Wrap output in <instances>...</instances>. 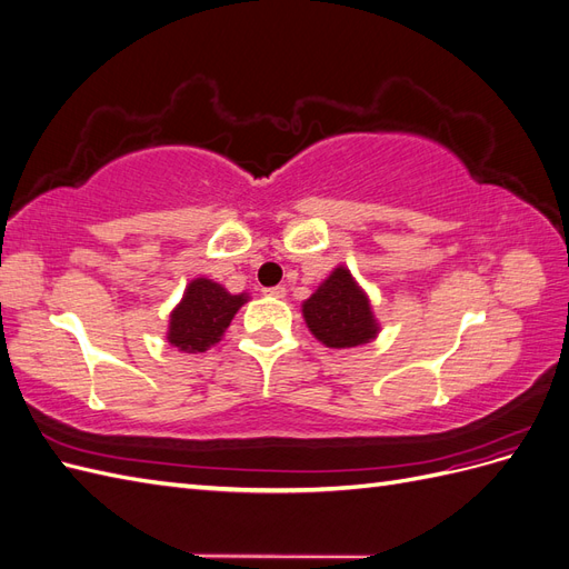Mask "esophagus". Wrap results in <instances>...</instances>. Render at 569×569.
<instances>
[{"mask_svg": "<svg viewBox=\"0 0 569 569\" xmlns=\"http://www.w3.org/2000/svg\"><path fill=\"white\" fill-rule=\"evenodd\" d=\"M263 295H266V297H272V299H282V297H284V287H282V284L268 287V289H263Z\"/></svg>", "mask_w": 569, "mask_h": 569, "instance_id": "1", "label": "esophagus"}]
</instances>
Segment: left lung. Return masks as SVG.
Instances as JSON below:
<instances>
[{"instance_id":"left-lung-1","label":"left lung","mask_w":569,"mask_h":569,"mask_svg":"<svg viewBox=\"0 0 569 569\" xmlns=\"http://www.w3.org/2000/svg\"><path fill=\"white\" fill-rule=\"evenodd\" d=\"M303 318L311 332L330 349H353L377 335L368 297L341 266L303 303Z\"/></svg>"}]
</instances>
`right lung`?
I'll return each mask as SVG.
<instances>
[{"label": "right lung", "mask_w": 569, "mask_h": 569, "mask_svg": "<svg viewBox=\"0 0 569 569\" xmlns=\"http://www.w3.org/2000/svg\"><path fill=\"white\" fill-rule=\"evenodd\" d=\"M244 301V295H230L206 278L189 282L180 306L170 313L168 341L184 353L206 351L226 335Z\"/></svg>", "instance_id": "1"}]
</instances>
